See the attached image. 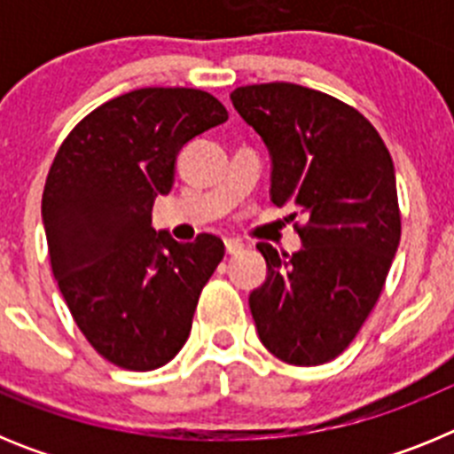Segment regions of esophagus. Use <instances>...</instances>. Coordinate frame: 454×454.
Segmentation results:
<instances>
[{"label": "esophagus", "mask_w": 454, "mask_h": 454, "mask_svg": "<svg viewBox=\"0 0 454 454\" xmlns=\"http://www.w3.org/2000/svg\"><path fill=\"white\" fill-rule=\"evenodd\" d=\"M224 250H227V254H239L243 250V243L239 239H224Z\"/></svg>", "instance_id": "1"}]
</instances>
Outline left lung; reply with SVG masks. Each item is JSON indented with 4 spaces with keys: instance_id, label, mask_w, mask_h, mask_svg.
Returning a JSON list of instances; mask_svg holds the SVG:
<instances>
[{
    "instance_id": "left-lung-1",
    "label": "left lung",
    "mask_w": 454,
    "mask_h": 454,
    "mask_svg": "<svg viewBox=\"0 0 454 454\" xmlns=\"http://www.w3.org/2000/svg\"><path fill=\"white\" fill-rule=\"evenodd\" d=\"M231 104L270 152L272 204L307 218L298 252L256 246L268 266L250 293L256 332L282 362L327 364L362 330L398 252L391 154L356 108L314 88L240 86Z\"/></svg>"
}]
</instances>
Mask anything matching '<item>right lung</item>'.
<instances>
[{"label":"right lung","mask_w":454,"mask_h":454,"mask_svg":"<svg viewBox=\"0 0 454 454\" xmlns=\"http://www.w3.org/2000/svg\"><path fill=\"white\" fill-rule=\"evenodd\" d=\"M224 120L204 90L138 88L88 114L56 152L43 192L51 270L79 330L115 366H166L191 334L224 246L156 231L152 204L170 192L182 147Z\"/></svg>","instance_id":"right-lung-1"}]
</instances>
